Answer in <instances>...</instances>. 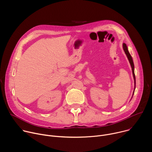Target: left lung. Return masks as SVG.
<instances>
[{
	"mask_svg": "<svg viewBox=\"0 0 152 152\" xmlns=\"http://www.w3.org/2000/svg\"><path fill=\"white\" fill-rule=\"evenodd\" d=\"M123 50L129 59V61L130 62V64H131V67H132V73H133V76H134V81H135V73H134V62H133V60H132V58L131 56V55H130L129 51H128V49H127V47L126 46V45L125 44V43H123ZM135 91V90H134ZM134 91L133 93V95H134Z\"/></svg>",
	"mask_w": 152,
	"mask_h": 152,
	"instance_id": "1",
	"label": "left lung"
}]
</instances>
